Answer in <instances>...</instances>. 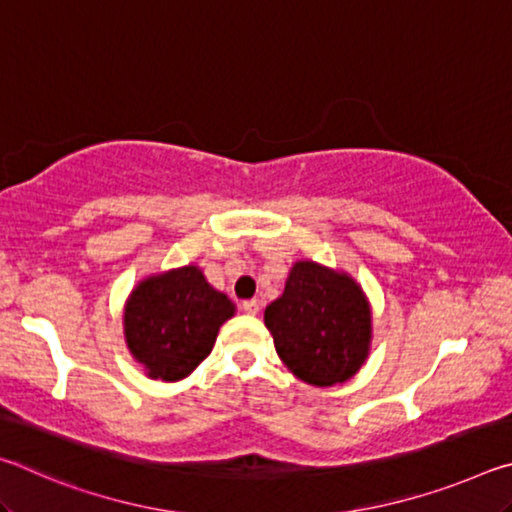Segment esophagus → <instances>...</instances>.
<instances>
[{
	"mask_svg": "<svg viewBox=\"0 0 512 512\" xmlns=\"http://www.w3.org/2000/svg\"><path fill=\"white\" fill-rule=\"evenodd\" d=\"M241 309H244L246 314H250V316H257L259 302L257 300H244V302H241Z\"/></svg>",
	"mask_w": 512,
	"mask_h": 512,
	"instance_id": "obj_1",
	"label": "esophagus"
}]
</instances>
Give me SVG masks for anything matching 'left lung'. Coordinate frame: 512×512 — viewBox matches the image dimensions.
<instances>
[{
  "label": "left lung",
  "mask_w": 512,
  "mask_h": 512,
  "mask_svg": "<svg viewBox=\"0 0 512 512\" xmlns=\"http://www.w3.org/2000/svg\"><path fill=\"white\" fill-rule=\"evenodd\" d=\"M264 323L280 359L298 379L334 386L368 357L370 307L357 282L314 262H298Z\"/></svg>",
  "instance_id": "8db88e82"
}]
</instances>
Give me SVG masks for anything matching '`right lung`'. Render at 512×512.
Segmentation results:
<instances>
[{"mask_svg":"<svg viewBox=\"0 0 512 512\" xmlns=\"http://www.w3.org/2000/svg\"><path fill=\"white\" fill-rule=\"evenodd\" d=\"M235 305L196 266L144 280L128 298L124 327L133 357L149 377L178 381L207 354Z\"/></svg>","mask_w":512,"mask_h":512,"instance_id":"obj_1","label":"right lung"}]
</instances>
